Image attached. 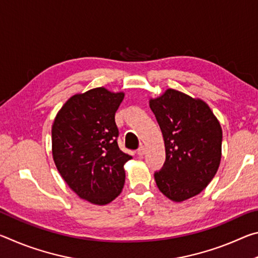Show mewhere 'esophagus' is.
<instances>
[{
  "mask_svg": "<svg viewBox=\"0 0 258 258\" xmlns=\"http://www.w3.org/2000/svg\"><path fill=\"white\" fill-rule=\"evenodd\" d=\"M146 151H147V148H146L145 146H141V147H140L139 149H138V155H139V156H143V155L146 154Z\"/></svg>",
  "mask_w": 258,
  "mask_h": 258,
  "instance_id": "esophagus-1",
  "label": "esophagus"
}]
</instances>
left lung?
Returning <instances> with one entry per match:
<instances>
[{
  "label": "left lung",
  "instance_id": "8db88e82",
  "mask_svg": "<svg viewBox=\"0 0 258 258\" xmlns=\"http://www.w3.org/2000/svg\"><path fill=\"white\" fill-rule=\"evenodd\" d=\"M165 143L166 160L155 173L163 195L181 203L200 194L213 180L222 157L220 121L206 102L168 89L150 99Z\"/></svg>",
  "mask_w": 258,
  "mask_h": 258
}]
</instances>
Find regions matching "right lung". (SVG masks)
I'll use <instances>...</instances> for the list:
<instances>
[{
    "mask_svg": "<svg viewBox=\"0 0 258 258\" xmlns=\"http://www.w3.org/2000/svg\"><path fill=\"white\" fill-rule=\"evenodd\" d=\"M123 99V92L104 87L75 94L52 125L56 169L78 197L91 204L107 205L123 190L124 164L132 158L117 143L115 113Z\"/></svg>",
    "mask_w": 258,
    "mask_h": 258,
    "instance_id": "obj_1",
    "label": "right lung"
}]
</instances>
